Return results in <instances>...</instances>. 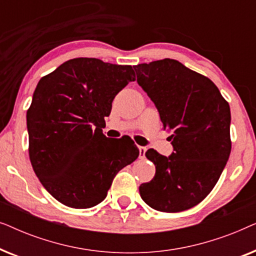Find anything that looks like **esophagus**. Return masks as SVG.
I'll use <instances>...</instances> for the list:
<instances>
[{"instance_id":"1","label":"esophagus","mask_w":256,"mask_h":256,"mask_svg":"<svg viewBox=\"0 0 256 256\" xmlns=\"http://www.w3.org/2000/svg\"><path fill=\"white\" fill-rule=\"evenodd\" d=\"M138 150H140V156H141V157L144 156V154H146V146H138Z\"/></svg>"}]
</instances>
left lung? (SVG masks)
Segmentation results:
<instances>
[{
    "mask_svg": "<svg viewBox=\"0 0 256 256\" xmlns=\"http://www.w3.org/2000/svg\"><path fill=\"white\" fill-rule=\"evenodd\" d=\"M138 85L158 110L163 129L171 130L169 157L149 149L156 174L140 185V194L160 212H182L204 200L216 186L230 141V104L208 76L174 59L134 66Z\"/></svg>",
    "mask_w": 256,
    "mask_h": 256,
    "instance_id": "1",
    "label": "left lung"
}]
</instances>
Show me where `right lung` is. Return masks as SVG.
Here are the masks:
<instances>
[{
  "label": "right lung",
  "mask_w": 256,
  "mask_h": 256,
  "mask_svg": "<svg viewBox=\"0 0 256 256\" xmlns=\"http://www.w3.org/2000/svg\"><path fill=\"white\" fill-rule=\"evenodd\" d=\"M134 80L130 65L74 58L38 82L26 112L29 157L42 185L62 204L98 205L118 171L138 157L129 136L110 140L101 129L115 96Z\"/></svg>",
  "instance_id": "obj_1"
}]
</instances>
